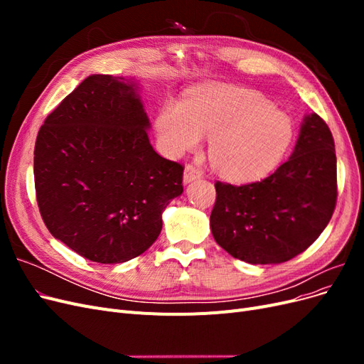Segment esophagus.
<instances>
[{
	"label": "esophagus",
	"instance_id": "34e87169",
	"mask_svg": "<svg viewBox=\"0 0 364 364\" xmlns=\"http://www.w3.org/2000/svg\"><path fill=\"white\" fill-rule=\"evenodd\" d=\"M202 178V171L199 168H196L194 165H186L185 171H183V183H191L193 181H197Z\"/></svg>",
	"mask_w": 364,
	"mask_h": 364
}]
</instances>
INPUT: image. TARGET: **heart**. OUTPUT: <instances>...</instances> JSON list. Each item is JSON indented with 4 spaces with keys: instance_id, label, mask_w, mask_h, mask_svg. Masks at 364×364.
<instances>
[{
    "instance_id": "heart-1",
    "label": "heart",
    "mask_w": 364,
    "mask_h": 364,
    "mask_svg": "<svg viewBox=\"0 0 364 364\" xmlns=\"http://www.w3.org/2000/svg\"><path fill=\"white\" fill-rule=\"evenodd\" d=\"M161 151L178 158L209 139V162L222 178L250 182L266 178L291 146V118L266 97L228 85H205L186 102L167 100L155 118Z\"/></svg>"
}]
</instances>
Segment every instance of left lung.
Here are the masks:
<instances>
[{
	"instance_id": "1",
	"label": "left lung",
	"mask_w": 364,
	"mask_h": 364,
	"mask_svg": "<svg viewBox=\"0 0 364 364\" xmlns=\"http://www.w3.org/2000/svg\"><path fill=\"white\" fill-rule=\"evenodd\" d=\"M209 225L229 255L250 264L285 262L310 247L333 217L337 159L331 130L305 115L287 162L261 182L215 183Z\"/></svg>"
}]
</instances>
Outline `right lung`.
I'll return each mask as SVG.
<instances>
[{"label": "right lung", "instance_id": "add662e5", "mask_svg": "<svg viewBox=\"0 0 364 364\" xmlns=\"http://www.w3.org/2000/svg\"><path fill=\"white\" fill-rule=\"evenodd\" d=\"M139 83L92 74L43 121L35 186L50 234L102 264L144 253L183 193V167L153 150Z\"/></svg>", "mask_w": 364, "mask_h": 364}]
</instances>
